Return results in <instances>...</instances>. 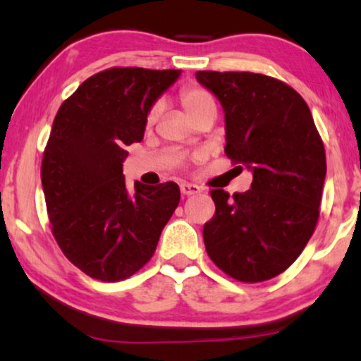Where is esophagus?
<instances>
[{
	"label": "esophagus",
	"mask_w": 361,
	"mask_h": 361,
	"mask_svg": "<svg viewBox=\"0 0 361 361\" xmlns=\"http://www.w3.org/2000/svg\"><path fill=\"white\" fill-rule=\"evenodd\" d=\"M180 191H181L183 197H188V196H192V194L201 192V188L196 185H191V183H183V185L180 186Z\"/></svg>",
	"instance_id": "1"
}]
</instances>
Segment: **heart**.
<instances>
[{
  "label": "heart",
  "mask_w": 361,
  "mask_h": 361,
  "mask_svg": "<svg viewBox=\"0 0 361 361\" xmlns=\"http://www.w3.org/2000/svg\"><path fill=\"white\" fill-rule=\"evenodd\" d=\"M180 101L181 106L185 109L188 116H190L194 122L207 112H216V104L214 96L209 90L199 85H186L180 91ZM162 112V102L156 101L152 102L151 107L146 112V125L152 127L157 122V118Z\"/></svg>",
  "instance_id": "1"
}]
</instances>
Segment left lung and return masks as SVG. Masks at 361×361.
<instances>
[{
  "instance_id": "1",
  "label": "left lung",
  "mask_w": 361,
  "mask_h": 361,
  "mask_svg": "<svg viewBox=\"0 0 361 361\" xmlns=\"http://www.w3.org/2000/svg\"><path fill=\"white\" fill-rule=\"evenodd\" d=\"M225 109V154L252 170L245 192L212 190L204 225L210 260L241 283H262L293 265L317 228L326 176L323 140L294 88L254 72L196 73Z\"/></svg>"
}]
</instances>
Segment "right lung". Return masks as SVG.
Wrapping results in <instances>:
<instances>
[{
	"instance_id": "add662e5",
	"label": "right lung",
	"mask_w": 361,
	"mask_h": 361,
	"mask_svg": "<svg viewBox=\"0 0 361 361\" xmlns=\"http://www.w3.org/2000/svg\"><path fill=\"white\" fill-rule=\"evenodd\" d=\"M180 71L111 67L80 85L57 111L42 160L51 233L73 265L116 283L140 271L180 202L173 181L135 183L128 194L125 146L145 136L146 112Z\"/></svg>"
}]
</instances>
